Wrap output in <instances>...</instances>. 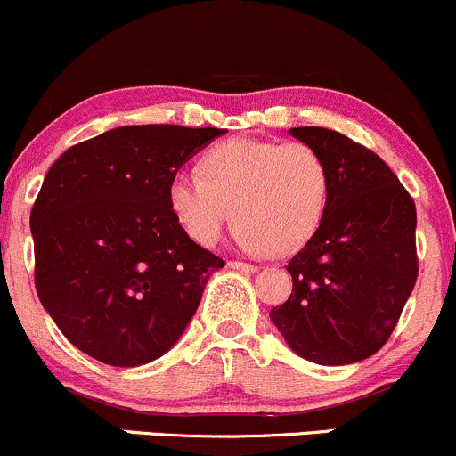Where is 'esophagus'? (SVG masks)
Returning a JSON list of instances; mask_svg holds the SVG:
<instances>
[{"label": "esophagus", "instance_id": "esophagus-1", "mask_svg": "<svg viewBox=\"0 0 456 456\" xmlns=\"http://www.w3.org/2000/svg\"><path fill=\"white\" fill-rule=\"evenodd\" d=\"M228 267H230V269H237V272H243V273L256 272V267L249 265V263H243V261H230Z\"/></svg>", "mask_w": 456, "mask_h": 456}]
</instances>
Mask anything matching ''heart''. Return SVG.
<instances>
[{
	"mask_svg": "<svg viewBox=\"0 0 456 456\" xmlns=\"http://www.w3.org/2000/svg\"><path fill=\"white\" fill-rule=\"evenodd\" d=\"M330 198V169L305 141L232 139L202 154L198 174L169 183V208L195 243L213 248L237 219L239 241L272 256L313 239Z\"/></svg>",
	"mask_w": 456,
	"mask_h": 456,
	"instance_id": "b5f03b06",
	"label": "heart"
}]
</instances>
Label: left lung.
<instances>
[{
	"label": "left lung",
	"mask_w": 456,
	"mask_h": 456,
	"mask_svg": "<svg viewBox=\"0 0 456 456\" xmlns=\"http://www.w3.org/2000/svg\"><path fill=\"white\" fill-rule=\"evenodd\" d=\"M322 151L330 198L287 269L293 291L269 317L296 354L320 365L363 361L387 344L418 281L415 202L379 154L328 128H291Z\"/></svg>",
	"instance_id": "8db88e82"
}]
</instances>
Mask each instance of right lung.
Here are the masks:
<instances>
[{
	"mask_svg": "<svg viewBox=\"0 0 456 456\" xmlns=\"http://www.w3.org/2000/svg\"><path fill=\"white\" fill-rule=\"evenodd\" d=\"M219 128L121 126L52 165L30 213L34 285L77 350L136 367L169 350L224 261L169 208L178 169Z\"/></svg>",
	"mask_w": 456,
	"mask_h": 456,
	"instance_id": "right-lung-1",
	"label": "right lung"
}]
</instances>
